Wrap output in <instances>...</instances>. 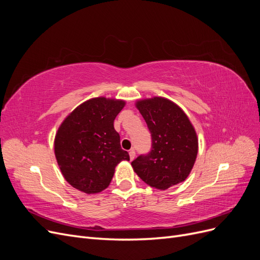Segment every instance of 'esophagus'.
<instances>
[{
	"label": "esophagus",
	"instance_id": "obj_1",
	"mask_svg": "<svg viewBox=\"0 0 260 260\" xmlns=\"http://www.w3.org/2000/svg\"><path fill=\"white\" fill-rule=\"evenodd\" d=\"M129 155H130V159H131V160L135 159V157H136L135 149H130V151H129Z\"/></svg>",
	"mask_w": 260,
	"mask_h": 260
}]
</instances>
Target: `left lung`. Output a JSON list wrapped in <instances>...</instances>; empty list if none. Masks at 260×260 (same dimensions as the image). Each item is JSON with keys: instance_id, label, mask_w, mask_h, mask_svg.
<instances>
[{"instance_id": "obj_1", "label": "left lung", "mask_w": 260, "mask_h": 260, "mask_svg": "<svg viewBox=\"0 0 260 260\" xmlns=\"http://www.w3.org/2000/svg\"><path fill=\"white\" fill-rule=\"evenodd\" d=\"M137 108L152 136V149L131 162L149 186L167 190L190 175L199 152V139L186 114L168 99L140 100Z\"/></svg>"}]
</instances>
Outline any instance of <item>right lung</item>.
I'll use <instances>...</instances> for the list:
<instances>
[{
  "label": "right lung",
  "instance_id": "right-lung-1",
  "mask_svg": "<svg viewBox=\"0 0 260 260\" xmlns=\"http://www.w3.org/2000/svg\"><path fill=\"white\" fill-rule=\"evenodd\" d=\"M122 100L104 96L85 101L61 122L54 140V153L65 180L83 193L96 194L109 185L115 168L130 160L114 128Z\"/></svg>",
  "mask_w": 260,
  "mask_h": 260
}]
</instances>
